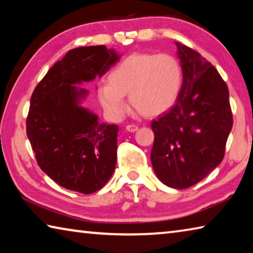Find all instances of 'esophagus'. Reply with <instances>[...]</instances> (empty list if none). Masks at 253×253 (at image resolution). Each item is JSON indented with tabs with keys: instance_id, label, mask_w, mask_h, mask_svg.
<instances>
[{
	"instance_id": "esophagus-1",
	"label": "esophagus",
	"mask_w": 253,
	"mask_h": 253,
	"mask_svg": "<svg viewBox=\"0 0 253 253\" xmlns=\"http://www.w3.org/2000/svg\"><path fill=\"white\" fill-rule=\"evenodd\" d=\"M126 130L127 131H130V132H135V131L138 130V126H136V125H127L126 126Z\"/></svg>"
}]
</instances>
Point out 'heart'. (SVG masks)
<instances>
[{
	"mask_svg": "<svg viewBox=\"0 0 253 253\" xmlns=\"http://www.w3.org/2000/svg\"><path fill=\"white\" fill-rule=\"evenodd\" d=\"M183 74L178 60L168 53H132L114 68L107 84L98 89L101 106L111 116L121 117L128 109L124 99L144 117L165 114L176 102Z\"/></svg>",
	"mask_w": 253,
	"mask_h": 253,
	"instance_id": "1",
	"label": "heart"
}]
</instances>
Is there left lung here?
Here are the masks:
<instances>
[{
    "label": "left lung",
    "mask_w": 253,
    "mask_h": 253,
    "mask_svg": "<svg viewBox=\"0 0 253 253\" xmlns=\"http://www.w3.org/2000/svg\"><path fill=\"white\" fill-rule=\"evenodd\" d=\"M175 44L183 84L173 108L152 122L151 161L162 183L182 190L219 166L233 117L228 85L215 68L195 50Z\"/></svg>",
    "instance_id": "1"
}]
</instances>
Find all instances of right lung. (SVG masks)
<instances>
[{"label": "right lung", "instance_id": "add662e5", "mask_svg": "<svg viewBox=\"0 0 253 253\" xmlns=\"http://www.w3.org/2000/svg\"><path fill=\"white\" fill-rule=\"evenodd\" d=\"M121 58L105 45L72 49L34 89L27 135L40 169L60 186L90 194L111 177L117 161V125L99 123L80 106L77 87L102 77Z\"/></svg>", "mask_w": 253, "mask_h": 253}]
</instances>
